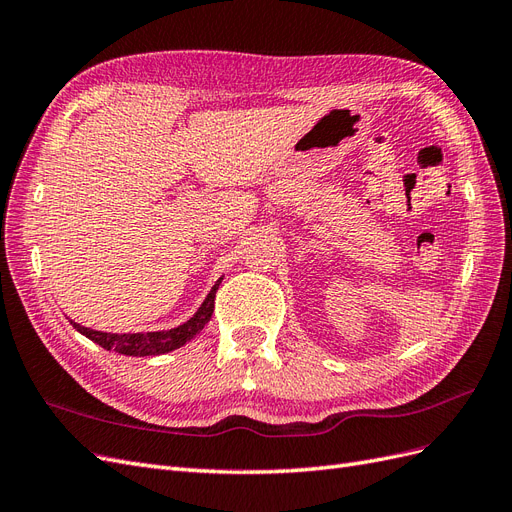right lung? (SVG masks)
Segmentation results:
<instances>
[{
	"instance_id": "1",
	"label": "right lung",
	"mask_w": 512,
	"mask_h": 512,
	"mask_svg": "<svg viewBox=\"0 0 512 512\" xmlns=\"http://www.w3.org/2000/svg\"><path fill=\"white\" fill-rule=\"evenodd\" d=\"M222 280H224V277H220V280L213 284V288L209 290L203 305L196 309V314L190 320H185L183 324H179V327H175V329L151 331V333H104V331H94V329L81 327V324L74 322V320H70V324L81 335L91 339L94 344L102 346L104 350H115V352L126 354V356H156V354L173 352V350L188 344L190 339H194L200 331L205 329V324L211 320L215 292H218Z\"/></svg>"
}]
</instances>
